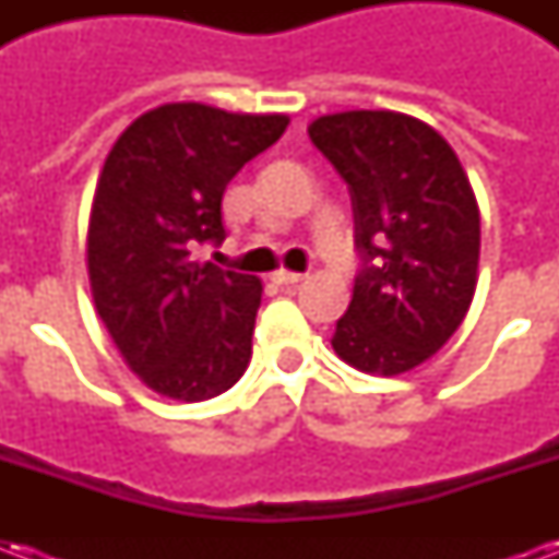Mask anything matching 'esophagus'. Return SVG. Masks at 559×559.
I'll use <instances>...</instances> for the list:
<instances>
[{"label": "esophagus", "mask_w": 559, "mask_h": 559, "mask_svg": "<svg viewBox=\"0 0 559 559\" xmlns=\"http://www.w3.org/2000/svg\"><path fill=\"white\" fill-rule=\"evenodd\" d=\"M302 278H305L302 272H290V269H278V272L272 275V281L281 284V287H293V284H299Z\"/></svg>", "instance_id": "34e87169"}]
</instances>
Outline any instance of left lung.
Masks as SVG:
<instances>
[{
  "label": "left lung",
  "instance_id": "obj_1",
  "mask_svg": "<svg viewBox=\"0 0 559 559\" xmlns=\"http://www.w3.org/2000/svg\"><path fill=\"white\" fill-rule=\"evenodd\" d=\"M350 188L362 272L332 347L365 374L395 377L455 335L476 293L479 206L431 126L395 110H347L308 126Z\"/></svg>",
  "mask_w": 559,
  "mask_h": 559
}]
</instances>
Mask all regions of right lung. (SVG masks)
<instances>
[{
    "instance_id": "right-lung-1",
    "label": "right lung",
    "mask_w": 559,
    "mask_h": 559,
    "mask_svg": "<svg viewBox=\"0 0 559 559\" xmlns=\"http://www.w3.org/2000/svg\"><path fill=\"white\" fill-rule=\"evenodd\" d=\"M287 126L284 114L160 104L104 160L86 236L92 299L128 368L164 399H215L251 362L263 284L191 254L224 239V188Z\"/></svg>"
}]
</instances>
